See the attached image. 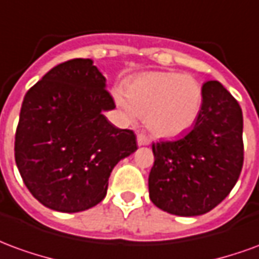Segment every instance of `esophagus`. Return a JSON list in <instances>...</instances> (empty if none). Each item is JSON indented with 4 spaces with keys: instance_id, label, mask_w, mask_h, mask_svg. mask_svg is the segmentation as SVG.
Masks as SVG:
<instances>
[{
    "instance_id": "1",
    "label": "esophagus",
    "mask_w": 259,
    "mask_h": 259,
    "mask_svg": "<svg viewBox=\"0 0 259 259\" xmlns=\"http://www.w3.org/2000/svg\"><path fill=\"white\" fill-rule=\"evenodd\" d=\"M150 143H151V141H150V139H148L144 133H139V135H137V144H139V146H148Z\"/></svg>"
}]
</instances>
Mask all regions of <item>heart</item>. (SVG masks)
Masks as SVG:
<instances>
[{"label": "heart", "instance_id": "heart-1", "mask_svg": "<svg viewBox=\"0 0 259 259\" xmlns=\"http://www.w3.org/2000/svg\"><path fill=\"white\" fill-rule=\"evenodd\" d=\"M126 98L116 102L127 118L146 116V124L158 137H175L195 123L202 108V87L189 74L148 72L136 76L126 85Z\"/></svg>", "mask_w": 259, "mask_h": 259}]
</instances>
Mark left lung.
Instances as JSON below:
<instances>
[{
  "instance_id": "1",
  "label": "left lung",
  "mask_w": 259,
  "mask_h": 259,
  "mask_svg": "<svg viewBox=\"0 0 259 259\" xmlns=\"http://www.w3.org/2000/svg\"><path fill=\"white\" fill-rule=\"evenodd\" d=\"M202 94L194 127L179 140L152 144L150 198L172 215L197 217L213 209L232 191L243 168L239 102L215 80L204 83Z\"/></svg>"
}]
</instances>
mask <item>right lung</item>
Returning <instances> with one entry per match:
<instances>
[{"label": "right lung", "instance_id": "right-lung-1", "mask_svg": "<svg viewBox=\"0 0 259 259\" xmlns=\"http://www.w3.org/2000/svg\"><path fill=\"white\" fill-rule=\"evenodd\" d=\"M91 59L57 65L26 93L15 161L33 197L50 209L80 212L101 202L113 166L137 150L133 130L104 111L115 108Z\"/></svg>", "mask_w": 259, "mask_h": 259}]
</instances>
